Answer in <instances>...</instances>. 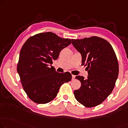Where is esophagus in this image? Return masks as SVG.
Listing matches in <instances>:
<instances>
[{
    "label": "esophagus",
    "instance_id": "34e87169",
    "mask_svg": "<svg viewBox=\"0 0 128 128\" xmlns=\"http://www.w3.org/2000/svg\"><path fill=\"white\" fill-rule=\"evenodd\" d=\"M75 79V76L72 75V80H74Z\"/></svg>",
    "mask_w": 128,
    "mask_h": 128
}]
</instances>
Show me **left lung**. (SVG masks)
<instances>
[{
    "mask_svg": "<svg viewBox=\"0 0 128 128\" xmlns=\"http://www.w3.org/2000/svg\"><path fill=\"white\" fill-rule=\"evenodd\" d=\"M71 40L81 54L82 65L86 66L88 70L86 79L83 76H76L81 87L74 91V95L87 108L96 106L111 94L117 79L119 66L116 53L108 42L96 36Z\"/></svg>",
    "mask_w": 128,
    "mask_h": 128,
    "instance_id": "obj_1",
    "label": "left lung"
}]
</instances>
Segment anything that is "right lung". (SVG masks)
<instances>
[{"mask_svg": "<svg viewBox=\"0 0 128 128\" xmlns=\"http://www.w3.org/2000/svg\"><path fill=\"white\" fill-rule=\"evenodd\" d=\"M71 40L52 32L36 34L28 38L20 51L17 72L30 100L38 104L52 101L62 84L71 80L70 72L58 73L52 66L62 49Z\"/></svg>", "mask_w": 128, "mask_h": 128, "instance_id": "right-lung-1", "label": "right lung"}]
</instances>
